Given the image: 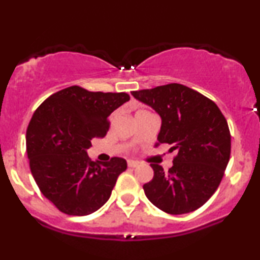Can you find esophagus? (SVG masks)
<instances>
[{
  "instance_id": "obj_1",
  "label": "esophagus",
  "mask_w": 260,
  "mask_h": 260,
  "mask_svg": "<svg viewBox=\"0 0 260 260\" xmlns=\"http://www.w3.org/2000/svg\"><path fill=\"white\" fill-rule=\"evenodd\" d=\"M127 164H128V167H131V168H136L139 166V162L133 161V160H128Z\"/></svg>"
}]
</instances>
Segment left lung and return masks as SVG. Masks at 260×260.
I'll return each instance as SVG.
<instances>
[{"label": "left lung", "instance_id": "8db88e82", "mask_svg": "<svg viewBox=\"0 0 260 260\" xmlns=\"http://www.w3.org/2000/svg\"><path fill=\"white\" fill-rule=\"evenodd\" d=\"M132 95L161 116L156 146L167 143L177 152L168 172L150 165L154 178L143 185L146 198L168 214L196 211L218 189L229 162L231 136L224 115L213 100L179 83Z\"/></svg>", "mask_w": 260, "mask_h": 260}]
</instances>
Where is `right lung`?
<instances>
[{
	"mask_svg": "<svg viewBox=\"0 0 260 260\" xmlns=\"http://www.w3.org/2000/svg\"><path fill=\"white\" fill-rule=\"evenodd\" d=\"M127 93L89 92L71 86L48 96L34 112L26 131L30 170L46 199L62 213L87 215L110 198L124 158L93 162L92 139L108 133L109 116L128 102Z\"/></svg>",
	"mask_w": 260,
	"mask_h": 260,
	"instance_id": "obj_1",
	"label": "right lung"
}]
</instances>
